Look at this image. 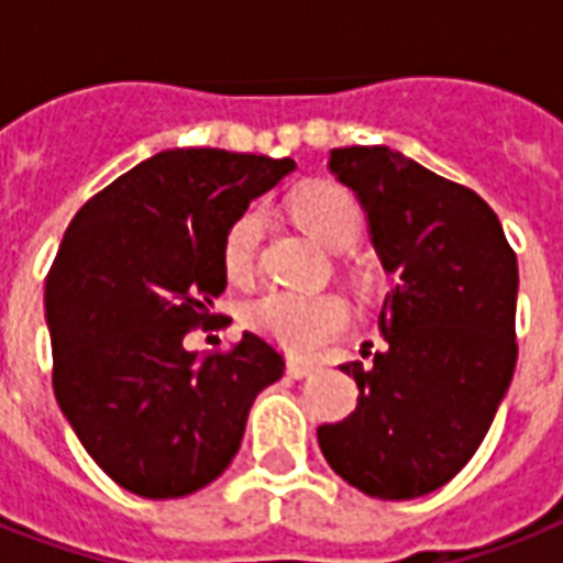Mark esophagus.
Segmentation results:
<instances>
[{"instance_id": "esophagus-1", "label": "esophagus", "mask_w": 563, "mask_h": 563, "mask_svg": "<svg viewBox=\"0 0 563 563\" xmlns=\"http://www.w3.org/2000/svg\"><path fill=\"white\" fill-rule=\"evenodd\" d=\"M286 371H289V376H295V379H303V376H309L316 371V365H309V362L303 360H289Z\"/></svg>"}]
</instances>
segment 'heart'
<instances>
[{
	"mask_svg": "<svg viewBox=\"0 0 563 563\" xmlns=\"http://www.w3.org/2000/svg\"><path fill=\"white\" fill-rule=\"evenodd\" d=\"M291 212L300 228L327 247H347L360 236V201L333 180H316L295 192ZM260 236H263L260 210H245L230 224L221 245V263L230 280L245 283L254 274ZM245 316L254 330L295 353L321 351L351 327V307L333 291L307 295V291L272 289L260 295Z\"/></svg>",
	"mask_w": 563,
	"mask_h": 563,
	"instance_id": "obj_1",
	"label": "heart"
}]
</instances>
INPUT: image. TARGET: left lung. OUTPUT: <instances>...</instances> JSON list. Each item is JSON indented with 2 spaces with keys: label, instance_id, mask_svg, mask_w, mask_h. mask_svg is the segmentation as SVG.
<instances>
[{
  "label": "left lung",
  "instance_id": "1",
  "mask_svg": "<svg viewBox=\"0 0 563 563\" xmlns=\"http://www.w3.org/2000/svg\"><path fill=\"white\" fill-rule=\"evenodd\" d=\"M330 172L360 198L397 286L371 365H342L360 402L342 423L318 427V444L362 494L423 497L471 462L511 385L517 256L479 195L400 152L333 148Z\"/></svg>",
  "mask_w": 563,
  "mask_h": 563
}]
</instances>
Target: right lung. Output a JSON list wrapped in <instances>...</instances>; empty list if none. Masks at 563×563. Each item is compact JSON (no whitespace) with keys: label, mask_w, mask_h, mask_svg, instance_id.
Here are the masks:
<instances>
[{"label":"right lung","mask_w":563,"mask_h":563,"mask_svg":"<svg viewBox=\"0 0 563 563\" xmlns=\"http://www.w3.org/2000/svg\"><path fill=\"white\" fill-rule=\"evenodd\" d=\"M295 161L172 148L75 212L46 274L52 385L84 450L125 490L187 497L228 471L247 411L286 362L245 333L189 353L228 286L224 233Z\"/></svg>","instance_id":"add662e5"}]
</instances>
